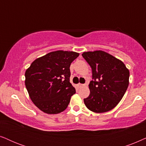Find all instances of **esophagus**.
Listing matches in <instances>:
<instances>
[{
    "label": "esophagus",
    "mask_w": 146,
    "mask_h": 146,
    "mask_svg": "<svg viewBox=\"0 0 146 146\" xmlns=\"http://www.w3.org/2000/svg\"><path fill=\"white\" fill-rule=\"evenodd\" d=\"M84 84H78V86L79 88H81V87H82V86H84Z\"/></svg>",
    "instance_id": "34e87169"
}]
</instances>
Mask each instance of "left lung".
<instances>
[{
	"label": "left lung",
	"instance_id": "obj_1",
	"mask_svg": "<svg viewBox=\"0 0 146 146\" xmlns=\"http://www.w3.org/2000/svg\"><path fill=\"white\" fill-rule=\"evenodd\" d=\"M82 56L92 71L86 106L96 113L108 111L116 106L129 85V72L120 60L102 50L84 52Z\"/></svg>",
	"mask_w": 146,
	"mask_h": 146
}]
</instances>
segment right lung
I'll use <instances>...</instances> for the list:
<instances>
[{"instance_id":"add662e5","label":"right lung","mask_w":146,"mask_h":146,"mask_svg":"<svg viewBox=\"0 0 146 146\" xmlns=\"http://www.w3.org/2000/svg\"><path fill=\"white\" fill-rule=\"evenodd\" d=\"M79 56L57 50L33 62L25 72V86L36 106L48 114L65 110L76 90L70 82L71 63Z\"/></svg>"}]
</instances>
